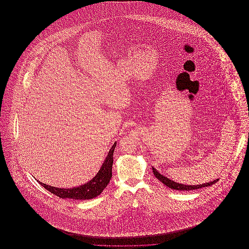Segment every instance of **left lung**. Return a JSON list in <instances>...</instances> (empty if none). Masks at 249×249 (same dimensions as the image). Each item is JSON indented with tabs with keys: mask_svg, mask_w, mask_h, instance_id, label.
<instances>
[{
	"mask_svg": "<svg viewBox=\"0 0 249 249\" xmlns=\"http://www.w3.org/2000/svg\"><path fill=\"white\" fill-rule=\"evenodd\" d=\"M152 170H153V173H154V176L156 178H158L162 184H164L166 187L172 189V190H198V189H201V188H205V187H210L213 184H215L218 179H215L213 181H211L209 183H204V184H200V185H184V184H180V183H177L173 180H171L170 178H166L163 175H161L160 173H159L154 167H152Z\"/></svg>",
	"mask_w": 249,
	"mask_h": 249,
	"instance_id": "left-lung-1",
	"label": "left lung"
}]
</instances>
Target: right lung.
I'll use <instances>...</instances> for the list:
<instances>
[{
  "mask_svg": "<svg viewBox=\"0 0 249 249\" xmlns=\"http://www.w3.org/2000/svg\"><path fill=\"white\" fill-rule=\"evenodd\" d=\"M117 145V142H114L112 147L110 148L108 155L97 173V175L88 183L82 186L71 188V189H61L52 186H48L40 181L39 184L43 186L46 190L50 191L51 193L59 196L62 199H73V200H89L99 196L103 190L107 187L112 178V166H113V154Z\"/></svg>",
  "mask_w": 249,
  "mask_h": 249,
  "instance_id": "add662e5",
  "label": "right lung"
}]
</instances>
